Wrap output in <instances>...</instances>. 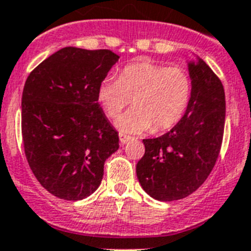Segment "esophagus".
<instances>
[{
    "mask_svg": "<svg viewBox=\"0 0 251 251\" xmlns=\"http://www.w3.org/2000/svg\"><path fill=\"white\" fill-rule=\"evenodd\" d=\"M130 140H131V136L125 135V134H120V143H121L122 145L126 144V143L130 142Z\"/></svg>",
    "mask_w": 251,
    "mask_h": 251,
    "instance_id": "esophagus-1",
    "label": "esophagus"
}]
</instances>
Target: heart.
<instances>
[{
	"label": "heart",
	"mask_w": 251,
	"mask_h": 251,
	"mask_svg": "<svg viewBox=\"0 0 251 251\" xmlns=\"http://www.w3.org/2000/svg\"><path fill=\"white\" fill-rule=\"evenodd\" d=\"M193 94L190 75L180 66L148 61L126 65L119 79L100 81L97 100L111 119L119 116L132 100L134 108L116 120L122 132L140 134L171 129L182 119Z\"/></svg>",
	"instance_id": "obj_1"
}]
</instances>
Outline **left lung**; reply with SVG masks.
<instances>
[{"label": "left lung", "mask_w": 251, "mask_h": 251, "mask_svg": "<svg viewBox=\"0 0 251 251\" xmlns=\"http://www.w3.org/2000/svg\"><path fill=\"white\" fill-rule=\"evenodd\" d=\"M193 94L186 112L171 130L144 139L136 165L143 190L161 201L189 197L207 180L222 145L226 100L221 80L201 58L187 61Z\"/></svg>", "instance_id": "1"}]
</instances>
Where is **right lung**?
Returning <instances> with one entry per match:
<instances>
[{
	"instance_id": "right-lung-1",
	"label": "right lung",
	"mask_w": 251,
	"mask_h": 251,
	"mask_svg": "<svg viewBox=\"0 0 251 251\" xmlns=\"http://www.w3.org/2000/svg\"><path fill=\"white\" fill-rule=\"evenodd\" d=\"M119 56L109 50L65 47L25 81L22 132L25 155L39 184L65 201L98 189L104 162L119 149V132L97 100Z\"/></svg>"
}]
</instances>
